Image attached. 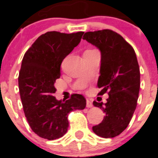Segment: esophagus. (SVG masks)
<instances>
[{
	"label": "esophagus",
	"instance_id": "34e87169",
	"mask_svg": "<svg viewBox=\"0 0 158 158\" xmlns=\"http://www.w3.org/2000/svg\"><path fill=\"white\" fill-rule=\"evenodd\" d=\"M86 106H87V107H92V106H93V103H92V102L89 101V100H87V101H86Z\"/></svg>",
	"mask_w": 158,
	"mask_h": 158
}]
</instances>
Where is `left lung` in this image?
Here are the masks:
<instances>
[{
	"mask_svg": "<svg viewBox=\"0 0 158 158\" xmlns=\"http://www.w3.org/2000/svg\"><path fill=\"white\" fill-rule=\"evenodd\" d=\"M83 40L101 51L98 94L109 95L105 104L94 101L106 115L93 131L101 137H115L127 128L137 105L140 74L136 55L133 48L111 30L89 31Z\"/></svg>",
	"mask_w": 158,
	"mask_h": 158,
	"instance_id": "1",
	"label": "left lung"
}]
</instances>
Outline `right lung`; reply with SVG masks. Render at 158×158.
Returning <instances> with one entry per match:
<instances>
[{"mask_svg": "<svg viewBox=\"0 0 158 158\" xmlns=\"http://www.w3.org/2000/svg\"><path fill=\"white\" fill-rule=\"evenodd\" d=\"M83 34L48 31L35 40L23 56L18 87L25 116L32 131L47 140L62 137L69 127V113L86 106L81 94H73L66 101L53 96L61 63L79 44Z\"/></svg>", "mask_w": 158, "mask_h": 158, "instance_id": "1", "label": "right lung"}]
</instances>
